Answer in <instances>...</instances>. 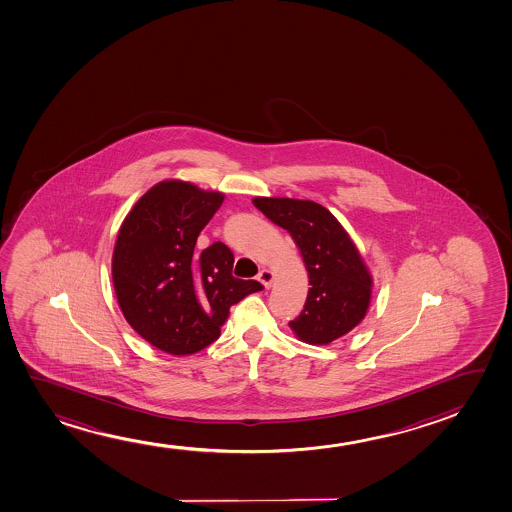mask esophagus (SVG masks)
<instances>
[{
  "mask_svg": "<svg viewBox=\"0 0 512 512\" xmlns=\"http://www.w3.org/2000/svg\"><path fill=\"white\" fill-rule=\"evenodd\" d=\"M258 281H260L265 288H270V286H272V282H274V272H272V270H268V268H263L260 274H258Z\"/></svg>",
  "mask_w": 512,
  "mask_h": 512,
  "instance_id": "obj_1",
  "label": "esophagus"
}]
</instances>
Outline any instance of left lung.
<instances>
[{"label":"left lung","instance_id":"8db88e82","mask_svg":"<svg viewBox=\"0 0 512 512\" xmlns=\"http://www.w3.org/2000/svg\"><path fill=\"white\" fill-rule=\"evenodd\" d=\"M254 207L289 231L309 272V295L291 330L309 344H330L367 314L372 277L353 240L323 205L293 198H254Z\"/></svg>","mask_w":512,"mask_h":512}]
</instances>
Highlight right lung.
I'll list each match as a JSON object with an SVG mask.
<instances>
[{"label":"right lung","mask_w":512,"mask_h":512,"mask_svg":"<svg viewBox=\"0 0 512 512\" xmlns=\"http://www.w3.org/2000/svg\"><path fill=\"white\" fill-rule=\"evenodd\" d=\"M223 200V193L165 180L121 224L112 256L117 302L131 328L165 353L210 346L231 305L263 289L231 275L235 258L223 242L195 252L196 238Z\"/></svg>","instance_id":"add662e5"}]
</instances>
